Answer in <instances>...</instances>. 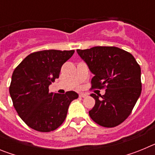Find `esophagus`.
<instances>
[{"instance_id":"1","label":"esophagus","mask_w":155,"mask_h":155,"mask_svg":"<svg viewBox=\"0 0 155 155\" xmlns=\"http://www.w3.org/2000/svg\"><path fill=\"white\" fill-rule=\"evenodd\" d=\"M79 96L82 97V98H84V97L87 96V94H85V93H80V94H79Z\"/></svg>"}]
</instances>
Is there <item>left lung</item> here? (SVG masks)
Segmentation results:
<instances>
[{
	"label": "left lung",
	"instance_id": "1",
	"mask_svg": "<svg viewBox=\"0 0 155 155\" xmlns=\"http://www.w3.org/2000/svg\"><path fill=\"white\" fill-rule=\"evenodd\" d=\"M77 52L94 74L91 89H105L103 95L91 94L95 104L88 113L90 117L104 127L121 124L132 113L141 93L140 65L131 53L115 46H94Z\"/></svg>",
	"mask_w": 155,
	"mask_h": 155
}]
</instances>
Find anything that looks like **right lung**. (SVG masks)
<instances>
[{
	"mask_svg": "<svg viewBox=\"0 0 155 155\" xmlns=\"http://www.w3.org/2000/svg\"><path fill=\"white\" fill-rule=\"evenodd\" d=\"M74 50L34 52L18 65L12 77L9 92L18 116L30 128L39 132L55 130L67 117L75 91L50 92L49 85L59 78L61 67Z\"/></svg>",
	"mask_w": 155,
	"mask_h": 155,
	"instance_id": "obj_1",
	"label": "right lung"
}]
</instances>
